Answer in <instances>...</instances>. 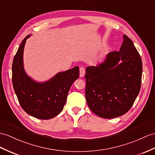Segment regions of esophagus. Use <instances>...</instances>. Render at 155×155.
Here are the masks:
<instances>
[{
  "instance_id": "1",
  "label": "esophagus",
  "mask_w": 155,
  "mask_h": 155,
  "mask_svg": "<svg viewBox=\"0 0 155 155\" xmlns=\"http://www.w3.org/2000/svg\"><path fill=\"white\" fill-rule=\"evenodd\" d=\"M85 74V70L84 67H80V76L81 78L84 77Z\"/></svg>"
}]
</instances>
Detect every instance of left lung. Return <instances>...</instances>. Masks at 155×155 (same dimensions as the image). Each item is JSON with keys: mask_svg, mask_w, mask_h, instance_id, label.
Here are the masks:
<instances>
[{"mask_svg": "<svg viewBox=\"0 0 155 155\" xmlns=\"http://www.w3.org/2000/svg\"><path fill=\"white\" fill-rule=\"evenodd\" d=\"M119 51L110 52L104 61L86 68L85 97L91 111L114 118L130 110L141 89L142 60L129 37L123 35Z\"/></svg>", "mask_w": 155, "mask_h": 155, "instance_id": "8db88e82", "label": "left lung"}]
</instances>
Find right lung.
Instances as JSON below:
<instances>
[{
	"mask_svg": "<svg viewBox=\"0 0 155 155\" xmlns=\"http://www.w3.org/2000/svg\"><path fill=\"white\" fill-rule=\"evenodd\" d=\"M26 36L21 41L12 63V84L21 108L36 118L48 120L57 116L63 110L74 81L79 78V67L56 74L43 83L34 81L25 73L23 54Z\"/></svg>",
	"mask_w": 155,
	"mask_h": 155,
	"instance_id": "1",
	"label": "right lung"
}]
</instances>
